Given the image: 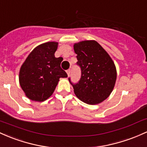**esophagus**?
Listing matches in <instances>:
<instances>
[{"label": "esophagus", "instance_id": "34e87169", "mask_svg": "<svg viewBox=\"0 0 147 147\" xmlns=\"http://www.w3.org/2000/svg\"><path fill=\"white\" fill-rule=\"evenodd\" d=\"M67 75H68V76H69V75H70L71 74V69H68V70L67 71Z\"/></svg>", "mask_w": 147, "mask_h": 147}]
</instances>
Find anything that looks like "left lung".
Here are the masks:
<instances>
[{"mask_svg": "<svg viewBox=\"0 0 147 147\" xmlns=\"http://www.w3.org/2000/svg\"><path fill=\"white\" fill-rule=\"evenodd\" d=\"M81 76L77 83L69 82L76 96L84 103L95 105L109 96L117 79L115 64L103 47L94 40L82 41L74 46Z\"/></svg>", "mask_w": 147, "mask_h": 147, "instance_id": "8db88e82", "label": "left lung"}]
</instances>
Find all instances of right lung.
Masks as SVG:
<instances>
[{
    "label": "right lung",
    "instance_id": "obj_1",
    "mask_svg": "<svg viewBox=\"0 0 147 147\" xmlns=\"http://www.w3.org/2000/svg\"><path fill=\"white\" fill-rule=\"evenodd\" d=\"M57 42L38 46L30 53L19 72V83L30 100L44 101L52 95L59 79L67 74L60 67L62 57H55Z\"/></svg>",
    "mask_w": 147,
    "mask_h": 147
}]
</instances>
